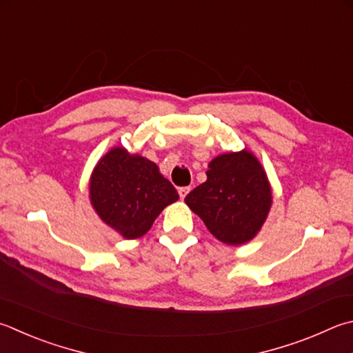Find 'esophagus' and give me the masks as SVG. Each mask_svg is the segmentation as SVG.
Returning a JSON list of instances; mask_svg holds the SVG:
<instances>
[{
    "label": "esophagus",
    "instance_id": "1",
    "mask_svg": "<svg viewBox=\"0 0 353 353\" xmlns=\"http://www.w3.org/2000/svg\"><path fill=\"white\" fill-rule=\"evenodd\" d=\"M177 191H179V196H181V199H185L190 193V187H181Z\"/></svg>",
    "mask_w": 353,
    "mask_h": 353
}]
</instances>
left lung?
Instances as JSON below:
<instances>
[{
	"label": "left lung",
	"mask_w": 353,
	"mask_h": 353,
	"mask_svg": "<svg viewBox=\"0 0 353 353\" xmlns=\"http://www.w3.org/2000/svg\"><path fill=\"white\" fill-rule=\"evenodd\" d=\"M210 233L228 245H242L259 233L272 207V188L253 152L214 157L207 181L185 197Z\"/></svg>",
	"instance_id": "1"
}]
</instances>
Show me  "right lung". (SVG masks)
I'll return each instance as SVG.
<instances>
[{"label": "right lung", "mask_w": 353, "mask_h": 353, "mask_svg": "<svg viewBox=\"0 0 353 353\" xmlns=\"http://www.w3.org/2000/svg\"><path fill=\"white\" fill-rule=\"evenodd\" d=\"M89 199L106 225L125 239H137L179 194L154 162L117 146L95 165Z\"/></svg>", "instance_id": "right-lung-1"}]
</instances>
